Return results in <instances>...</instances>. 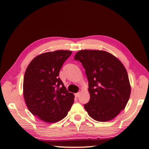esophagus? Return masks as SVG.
Segmentation results:
<instances>
[{"mask_svg": "<svg viewBox=\"0 0 149 149\" xmlns=\"http://www.w3.org/2000/svg\"><path fill=\"white\" fill-rule=\"evenodd\" d=\"M79 95H80V93H75V97H79Z\"/></svg>", "mask_w": 149, "mask_h": 149, "instance_id": "34e87169", "label": "esophagus"}]
</instances>
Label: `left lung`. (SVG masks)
I'll use <instances>...</instances> for the list:
<instances>
[{"instance_id": "left-lung-1", "label": "left lung", "mask_w": 149, "mask_h": 149, "mask_svg": "<svg viewBox=\"0 0 149 149\" xmlns=\"http://www.w3.org/2000/svg\"><path fill=\"white\" fill-rule=\"evenodd\" d=\"M85 69L90 99L84 104L95 120L107 122L124 109L131 95V85L125 66L111 54L98 50H81L75 54Z\"/></svg>"}]
</instances>
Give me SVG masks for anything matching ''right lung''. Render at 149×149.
<instances>
[{
    "label": "right lung",
    "instance_id": "add662e5",
    "mask_svg": "<svg viewBox=\"0 0 149 149\" xmlns=\"http://www.w3.org/2000/svg\"><path fill=\"white\" fill-rule=\"evenodd\" d=\"M72 52L56 50L35 57L25 72L23 93L28 109L43 121L55 123L67 115L74 95L66 90L59 73Z\"/></svg>",
    "mask_w": 149,
    "mask_h": 149
}]
</instances>
